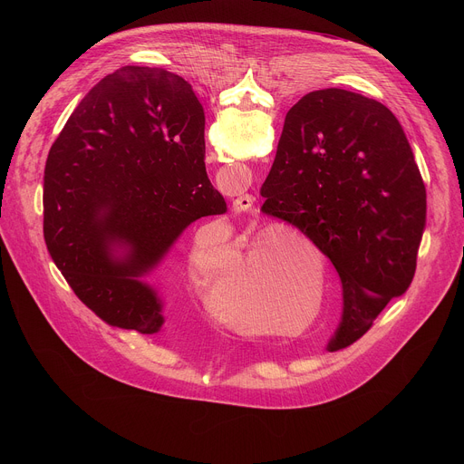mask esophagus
<instances>
[{
    "instance_id": "esophagus-1",
    "label": "esophagus",
    "mask_w": 464,
    "mask_h": 464,
    "mask_svg": "<svg viewBox=\"0 0 464 464\" xmlns=\"http://www.w3.org/2000/svg\"><path fill=\"white\" fill-rule=\"evenodd\" d=\"M253 202H255V198H253V196H249V194H244V196L237 198V200L233 202V211H235L237 215L247 213V211H251V206H253Z\"/></svg>"
}]
</instances>
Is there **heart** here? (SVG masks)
<instances>
[{
	"instance_id": "1",
	"label": "heart",
	"mask_w": 464,
	"mask_h": 464,
	"mask_svg": "<svg viewBox=\"0 0 464 464\" xmlns=\"http://www.w3.org/2000/svg\"><path fill=\"white\" fill-rule=\"evenodd\" d=\"M283 240H286V235H279V233H270L266 237H260L251 249L247 251V255L244 256L240 268L237 272V277L247 283H256L262 281L258 285V302L261 303L265 310L274 312V314H281L288 308L294 297V285L286 279V276L279 274V272H272L266 279L260 277V266H262V258L266 255L268 249L277 247L279 244H283ZM227 272L218 274L217 277L211 279L209 283V290L213 295V306L217 310V314L220 317H224L226 321H231L235 324H242V326H255L258 323H262L264 319V311L259 308L260 305L255 301V297L246 292V290H235L227 279Z\"/></svg>"
}]
</instances>
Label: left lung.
<instances>
[{
  "instance_id": "8db88e82",
  "label": "left lung",
  "mask_w": 464,
  "mask_h": 464,
  "mask_svg": "<svg viewBox=\"0 0 464 464\" xmlns=\"http://www.w3.org/2000/svg\"><path fill=\"white\" fill-rule=\"evenodd\" d=\"M260 211L308 237L334 264L351 345L406 294L426 229V187L406 131L383 104L328 88L290 108Z\"/></svg>"
}]
</instances>
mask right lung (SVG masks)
Wrapping results in <instances>:
<instances>
[{"instance_id": "add662e5", "label": "right lung", "mask_w": 464, "mask_h": 464, "mask_svg": "<svg viewBox=\"0 0 464 464\" xmlns=\"http://www.w3.org/2000/svg\"><path fill=\"white\" fill-rule=\"evenodd\" d=\"M206 115L192 88L126 65L95 84L51 147L44 238L75 295L110 326L154 334L165 323L140 281L181 231L227 211L206 172ZM117 243L129 251L115 259Z\"/></svg>"}]
</instances>
